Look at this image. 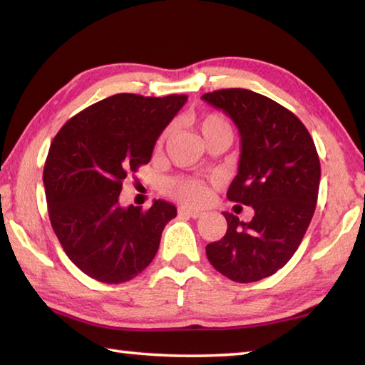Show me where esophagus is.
<instances>
[{
    "label": "esophagus",
    "mask_w": 365,
    "mask_h": 365,
    "mask_svg": "<svg viewBox=\"0 0 365 365\" xmlns=\"http://www.w3.org/2000/svg\"><path fill=\"white\" fill-rule=\"evenodd\" d=\"M178 214H180V215H187V217H191V219H200V217H202V212L195 211V209H188V207H180V209H178Z\"/></svg>",
    "instance_id": "1"
}]
</instances>
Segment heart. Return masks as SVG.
I'll use <instances>...</instances> for the list:
<instances>
[{
  "mask_svg": "<svg viewBox=\"0 0 365 365\" xmlns=\"http://www.w3.org/2000/svg\"><path fill=\"white\" fill-rule=\"evenodd\" d=\"M197 127H200V132L205 140L220 133H227L232 137L230 123H228L224 117H220L219 114L205 115L200 122H197ZM165 137H168V132L160 135V138L158 140V148L164 145ZM164 190L169 196L175 197V200H178L180 202H185V205H191V206L202 205V202H206L209 197V190L206 185L193 177L169 178V180L164 183Z\"/></svg>",
  "mask_w": 365,
  "mask_h": 365,
  "instance_id": "obj_1",
  "label": "heart"
}]
</instances>
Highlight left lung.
I'll return each instance as SVG.
<instances>
[{
	"instance_id": "left-lung-1",
	"label": "left lung",
	"mask_w": 365,
	"mask_h": 365,
	"mask_svg": "<svg viewBox=\"0 0 365 365\" xmlns=\"http://www.w3.org/2000/svg\"><path fill=\"white\" fill-rule=\"evenodd\" d=\"M201 100L238 128L242 154L227 197L255 209L250 222L224 212L227 233L206 246L207 259L233 282L262 280L292 259L311 224L320 183L316 145L292 110L264 95L227 88Z\"/></svg>"
}]
</instances>
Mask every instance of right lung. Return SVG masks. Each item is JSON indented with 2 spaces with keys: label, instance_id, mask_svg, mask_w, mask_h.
<instances>
[{
  "label": "right lung",
  "instance_id": "right-lung-1",
  "mask_svg": "<svg viewBox=\"0 0 365 365\" xmlns=\"http://www.w3.org/2000/svg\"><path fill=\"white\" fill-rule=\"evenodd\" d=\"M185 103V95L109 96L67 120L49 146L43 170L49 220L66 255L91 279L128 282L156 256L175 206L158 200L148 211L122 207L119 195L127 175L150 163Z\"/></svg>",
  "mask_w": 365,
  "mask_h": 365
}]
</instances>
